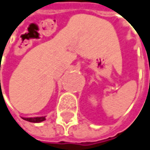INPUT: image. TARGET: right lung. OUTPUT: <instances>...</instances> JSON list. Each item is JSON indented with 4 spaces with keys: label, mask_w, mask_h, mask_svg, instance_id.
<instances>
[{
    "label": "right lung",
    "mask_w": 150,
    "mask_h": 150,
    "mask_svg": "<svg viewBox=\"0 0 150 150\" xmlns=\"http://www.w3.org/2000/svg\"><path fill=\"white\" fill-rule=\"evenodd\" d=\"M24 119L25 121L28 122H40L45 120V116H41V117H34V118H23Z\"/></svg>",
    "instance_id": "add662e5"
}]
</instances>
